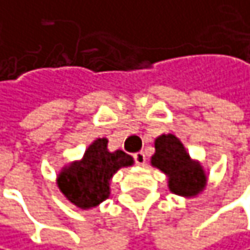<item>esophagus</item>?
Masks as SVG:
<instances>
[{
	"mask_svg": "<svg viewBox=\"0 0 250 250\" xmlns=\"http://www.w3.org/2000/svg\"><path fill=\"white\" fill-rule=\"evenodd\" d=\"M133 159H134V163L139 165V166H145V163H146V154H145V151L134 153L133 154Z\"/></svg>",
	"mask_w": 250,
	"mask_h": 250,
	"instance_id": "obj_1",
	"label": "esophagus"
}]
</instances>
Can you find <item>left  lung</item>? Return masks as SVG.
<instances>
[{
  "instance_id": "8db88e82",
  "label": "left lung",
  "mask_w": 250,
  "mask_h": 250,
  "mask_svg": "<svg viewBox=\"0 0 250 250\" xmlns=\"http://www.w3.org/2000/svg\"><path fill=\"white\" fill-rule=\"evenodd\" d=\"M156 153L151 165L169 176L171 192L182 196H194L205 188L206 176L202 167L193 163L180 143L173 134H163L156 139Z\"/></svg>"
}]
</instances>
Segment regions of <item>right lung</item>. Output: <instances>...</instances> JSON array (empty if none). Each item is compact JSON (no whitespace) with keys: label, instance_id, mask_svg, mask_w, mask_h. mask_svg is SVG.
<instances>
[{"label":"right lung","instance_id":"obj_1","mask_svg":"<svg viewBox=\"0 0 250 250\" xmlns=\"http://www.w3.org/2000/svg\"><path fill=\"white\" fill-rule=\"evenodd\" d=\"M133 157L117 150H107V139H97L85 150L81 162L65 167L58 176V188L81 209L94 208L110 194V179L122 167L131 166Z\"/></svg>","mask_w":250,"mask_h":250}]
</instances>
